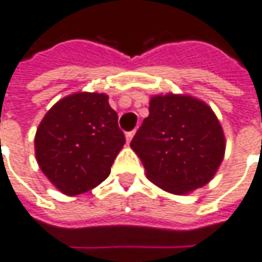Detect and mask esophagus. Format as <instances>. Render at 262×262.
I'll return each instance as SVG.
<instances>
[{
  "instance_id": "1",
  "label": "esophagus",
  "mask_w": 262,
  "mask_h": 262,
  "mask_svg": "<svg viewBox=\"0 0 262 262\" xmlns=\"http://www.w3.org/2000/svg\"><path fill=\"white\" fill-rule=\"evenodd\" d=\"M135 133H136V130H132L129 132V133H126V141H127V143H130L133 136H135Z\"/></svg>"
}]
</instances>
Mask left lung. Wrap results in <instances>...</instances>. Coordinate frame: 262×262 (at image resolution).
Masks as SVG:
<instances>
[{
	"instance_id": "1",
	"label": "left lung",
	"mask_w": 262,
	"mask_h": 262,
	"mask_svg": "<svg viewBox=\"0 0 262 262\" xmlns=\"http://www.w3.org/2000/svg\"><path fill=\"white\" fill-rule=\"evenodd\" d=\"M150 115L130 143L147 178L172 194H189L210 182L225 156L218 118L191 96H152Z\"/></svg>"
}]
</instances>
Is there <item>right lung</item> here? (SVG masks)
<instances>
[{
	"label": "right lung",
	"instance_id": "add662e5",
	"mask_svg": "<svg viewBox=\"0 0 262 262\" xmlns=\"http://www.w3.org/2000/svg\"><path fill=\"white\" fill-rule=\"evenodd\" d=\"M123 144L118 114L102 93L63 97L42 118L34 137L40 169L67 195L82 194L104 182Z\"/></svg>",
	"mask_w": 262,
	"mask_h": 262
}]
</instances>
